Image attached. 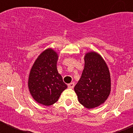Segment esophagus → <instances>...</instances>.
<instances>
[{"label":"esophagus","instance_id":"esophagus-1","mask_svg":"<svg viewBox=\"0 0 133 133\" xmlns=\"http://www.w3.org/2000/svg\"><path fill=\"white\" fill-rule=\"evenodd\" d=\"M74 87H75V83H70V84H68V87H69V89H72Z\"/></svg>","mask_w":133,"mask_h":133}]
</instances>
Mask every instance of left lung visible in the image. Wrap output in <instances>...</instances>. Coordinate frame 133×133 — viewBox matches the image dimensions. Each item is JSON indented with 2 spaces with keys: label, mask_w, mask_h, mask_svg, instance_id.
<instances>
[{
  "label": "left lung",
  "mask_w": 133,
  "mask_h": 133,
  "mask_svg": "<svg viewBox=\"0 0 133 133\" xmlns=\"http://www.w3.org/2000/svg\"><path fill=\"white\" fill-rule=\"evenodd\" d=\"M78 101L87 109L104 103L110 92V77L106 63L95 52L84 56V68L75 87Z\"/></svg>",
  "instance_id": "obj_1"
}]
</instances>
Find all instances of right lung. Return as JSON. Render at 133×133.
<instances>
[{
    "instance_id": "obj_1",
    "label": "right lung",
    "mask_w": 133,
    "mask_h": 133,
    "mask_svg": "<svg viewBox=\"0 0 133 133\" xmlns=\"http://www.w3.org/2000/svg\"><path fill=\"white\" fill-rule=\"evenodd\" d=\"M57 53L51 49H46L35 61L29 75L30 94L36 102L45 106L56 103L67 88L57 70Z\"/></svg>"
}]
</instances>
